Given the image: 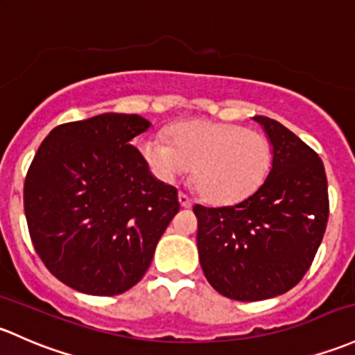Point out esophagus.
I'll list each match as a JSON object with an SVG mask.
<instances>
[{
  "mask_svg": "<svg viewBox=\"0 0 355 355\" xmlns=\"http://www.w3.org/2000/svg\"><path fill=\"white\" fill-rule=\"evenodd\" d=\"M178 202H180L182 207H190L192 206V199L187 196V193H178Z\"/></svg>",
  "mask_w": 355,
  "mask_h": 355,
  "instance_id": "esophagus-1",
  "label": "esophagus"
}]
</instances>
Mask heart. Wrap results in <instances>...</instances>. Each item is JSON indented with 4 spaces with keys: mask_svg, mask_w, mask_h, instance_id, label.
<instances>
[{
    "mask_svg": "<svg viewBox=\"0 0 355 355\" xmlns=\"http://www.w3.org/2000/svg\"><path fill=\"white\" fill-rule=\"evenodd\" d=\"M141 153L163 182H173L193 166L196 189L218 204L238 202L255 192L272 165V148L263 134L211 121L175 124L170 141L149 137Z\"/></svg>",
    "mask_w": 355,
    "mask_h": 355,
    "instance_id": "1",
    "label": "heart"
}]
</instances>
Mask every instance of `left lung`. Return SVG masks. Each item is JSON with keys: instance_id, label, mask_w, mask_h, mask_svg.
Here are the masks:
<instances>
[{"instance_id": "1", "label": "left lung", "mask_w": 355, "mask_h": 355, "mask_svg": "<svg viewBox=\"0 0 355 355\" xmlns=\"http://www.w3.org/2000/svg\"><path fill=\"white\" fill-rule=\"evenodd\" d=\"M272 144V168L233 206H193L204 275L219 294L262 301L293 289L311 267L328 221L322 158L277 121L257 115Z\"/></svg>"}]
</instances>
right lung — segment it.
I'll use <instances>...</instances> for the list:
<instances>
[{
  "label": "right lung",
  "mask_w": 355,
  "mask_h": 355,
  "mask_svg": "<svg viewBox=\"0 0 355 355\" xmlns=\"http://www.w3.org/2000/svg\"><path fill=\"white\" fill-rule=\"evenodd\" d=\"M136 114H102L54 128L27 171L24 207L37 255L66 286L115 296L146 274L177 214V189L158 182L134 137Z\"/></svg>",
  "instance_id": "obj_1"
}]
</instances>
